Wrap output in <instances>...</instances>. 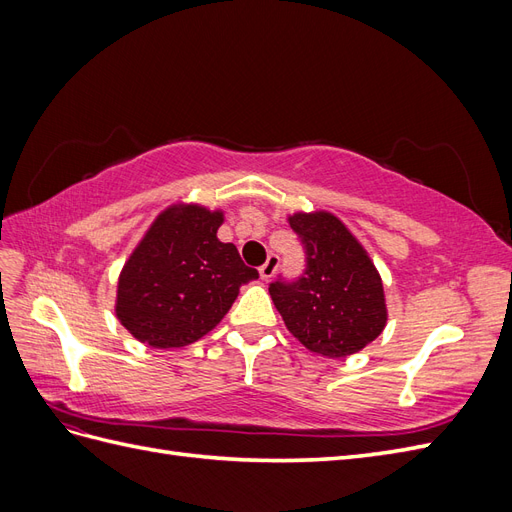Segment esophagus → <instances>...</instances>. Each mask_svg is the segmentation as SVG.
Returning <instances> with one entry per match:
<instances>
[{"label": "esophagus", "mask_w": 512, "mask_h": 512, "mask_svg": "<svg viewBox=\"0 0 512 512\" xmlns=\"http://www.w3.org/2000/svg\"><path fill=\"white\" fill-rule=\"evenodd\" d=\"M277 265H280V258H277V256H269L265 265H262V267L258 269V273H260V280L269 282L271 277H273V273L277 271Z\"/></svg>", "instance_id": "obj_1"}]
</instances>
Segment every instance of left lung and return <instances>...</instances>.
<instances>
[{"label": "left lung", "mask_w": 512, "mask_h": 512, "mask_svg": "<svg viewBox=\"0 0 512 512\" xmlns=\"http://www.w3.org/2000/svg\"><path fill=\"white\" fill-rule=\"evenodd\" d=\"M290 228L305 247L297 282H273L269 294L286 329L314 354L344 359L363 350L389 320L382 277L348 226L329 211H297Z\"/></svg>", "instance_id": "8db88e82"}]
</instances>
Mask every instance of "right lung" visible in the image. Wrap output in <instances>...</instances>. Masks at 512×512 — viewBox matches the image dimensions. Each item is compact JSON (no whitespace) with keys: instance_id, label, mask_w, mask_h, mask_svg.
<instances>
[{"instance_id":"add662e5","label":"right lung","mask_w":512,"mask_h":512,"mask_svg":"<svg viewBox=\"0 0 512 512\" xmlns=\"http://www.w3.org/2000/svg\"><path fill=\"white\" fill-rule=\"evenodd\" d=\"M222 209L175 203L151 222L117 280L115 316L151 348H181L213 331L239 288L258 280L218 239Z\"/></svg>"}]
</instances>
